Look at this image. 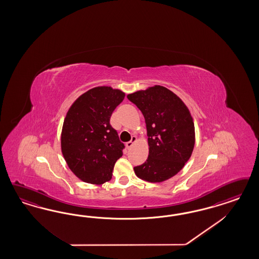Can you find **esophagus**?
<instances>
[{
	"instance_id": "1",
	"label": "esophagus",
	"mask_w": 259,
	"mask_h": 259,
	"mask_svg": "<svg viewBox=\"0 0 259 259\" xmlns=\"http://www.w3.org/2000/svg\"><path fill=\"white\" fill-rule=\"evenodd\" d=\"M136 141H137V137L133 136V137H132V139H131V141L126 142V147H127L128 149H129V148H131Z\"/></svg>"
}]
</instances>
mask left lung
Returning <instances> with one entry per match:
<instances>
[{"instance_id": "8db88e82", "label": "left lung", "mask_w": 259, "mask_h": 259, "mask_svg": "<svg viewBox=\"0 0 259 259\" xmlns=\"http://www.w3.org/2000/svg\"><path fill=\"white\" fill-rule=\"evenodd\" d=\"M145 118L149 156L134 167L143 181L161 182L177 175L195 146V125L187 106L169 89L149 87L127 96Z\"/></svg>"}]
</instances>
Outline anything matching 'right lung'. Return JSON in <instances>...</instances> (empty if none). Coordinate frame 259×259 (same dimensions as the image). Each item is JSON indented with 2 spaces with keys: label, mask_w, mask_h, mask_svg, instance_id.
I'll return each mask as SVG.
<instances>
[{
  "label": "right lung",
  "mask_w": 259,
  "mask_h": 259,
  "mask_svg": "<svg viewBox=\"0 0 259 259\" xmlns=\"http://www.w3.org/2000/svg\"><path fill=\"white\" fill-rule=\"evenodd\" d=\"M124 97L118 89L95 87L79 96L68 110L62 131V152L79 180L102 184L112 179L114 165L125 146L110 124V118Z\"/></svg>",
  "instance_id": "right-lung-1"
}]
</instances>
